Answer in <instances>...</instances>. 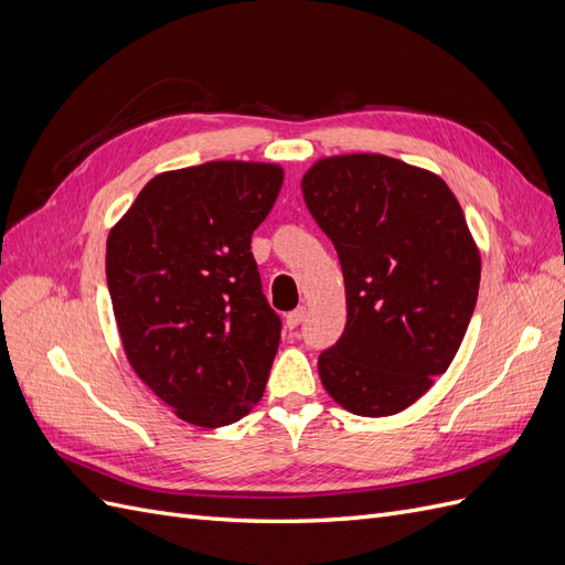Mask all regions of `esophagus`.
<instances>
[{"label":"esophagus","mask_w":565,"mask_h":565,"mask_svg":"<svg viewBox=\"0 0 565 565\" xmlns=\"http://www.w3.org/2000/svg\"><path fill=\"white\" fill-rule=\"evenodd\" d=\"M303 318H306V306H299L297 311L287 313V318H285V324H287L289 330H295V328H299V324L303 322Z\"/></svg>","instance_id":"1"}]
</instances>
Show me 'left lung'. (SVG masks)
Wrapping results in <instances>:
<instances>
[{
    "instance_id": "obj_1",
    "label": "left lung",
    "mask_w": 565,
    "mask_h": 565,
    "mask_svg": "<svg viewBox=\"0 0 565 565\" xmlns=\"http://www.w3.org/2000/svg\"><path fill=\"white\" fill-rule=\"evenodd\" d=\"M301 191L347 285L322 386L353 415H396L450 367L473 316L481 254L465 212L440 177L372 152L318 160Z\"/></svg>"
}]
</instances>
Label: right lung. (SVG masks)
<instances>
[{
  "label": "right lung",
  "instance_id": "1",
  "mask_svg": "<svg viewBox=\"0 0 565 565\" xmlns=\"http://www.w3.org/2000/svg\"><path fill=\"white\" fill-rule=\"evenodd\" d=\"M282 169L204 162L150 179L108 235L106 278L129 365L204 429L262 401L282 322L270 309L252 233L276 204Z\"/></svg>",
  "mask_w": 565,
  "mask_h": 565
}]
</instances>
